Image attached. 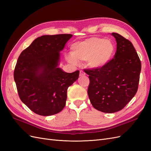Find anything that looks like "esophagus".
Returning a JSON list of instances; mask_svg holds the SVG:
<instances>
[{"mask_svg":"<svg viewBox=\"0 0 151 151\" xmlns=\"http://www.w3.org/2000/svg\"><path fill=\"white\" fill-rule=\"evenodd\" d=\"M85 75H86V73L84 71H82V70L80 71V74H79L80 76H84Z\"/></svg>","mask_w":151,"mask_h":151,"instance_id":"obj_1","label":"esophagus"}]
</instances>
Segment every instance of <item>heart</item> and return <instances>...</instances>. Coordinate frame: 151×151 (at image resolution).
I'll return each mask as SVG.
<instances>
[{"mask_svg": "<svg viewBox=\"0 0 151 151\" xmlns=\"http://www.w3.org/2000/svg\"><path fill=\"white\" fill-rule=\"evenodd\" d=\"M115 47L109 40L91 37L76 42L71 47V54L66 57L67 61L76 65L78 61L88 60L91 67H101L111 60Z\"/></svg>", "mask_w": 151, "mask_h": 151, "instance_id": "obj_1", "label": "heart"}]
</instances>
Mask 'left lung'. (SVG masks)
Segmentation results:
<instances>
[{
	"label": "left lung",
	"instance_id": "obj_1",
	"mask_svg": "<svg viewBox=\"0 0 151 151\" xmlns=\"http://www.w3.org/2000/svg\"><path fill=\"white\" fill-rule=\"evenodd\" d=\"M116 42L114 58L98 68L84 69L89 75L88 94L97 110L111 113L122 109L138 89L141 62L133 45L122 35L113 33Z\"/></svg>",
	"mask_w": 151,
	"mask_h": 151
}]
</instances>
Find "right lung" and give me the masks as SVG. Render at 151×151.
Segmentation results:
<instances>
[{
	"label": "right lung",
	"instance_id": "obj_1",
	"mask_svg": "<svg viewBox=\"0 0 151 151\" xmlns=\"http://www.w3.org/2000/svg\"><path fill=\"white\" fill-rule=\"evenodd\" d=\"M70 34L44 35L21 52L14 71L18 94L32 111L42 116L60 112L65 106L68 87L79 71L63 72L58 67L60 52Z\"/></svg>",
	"mask_w": 151,
	"mask_h": 151
}]
</instances>
